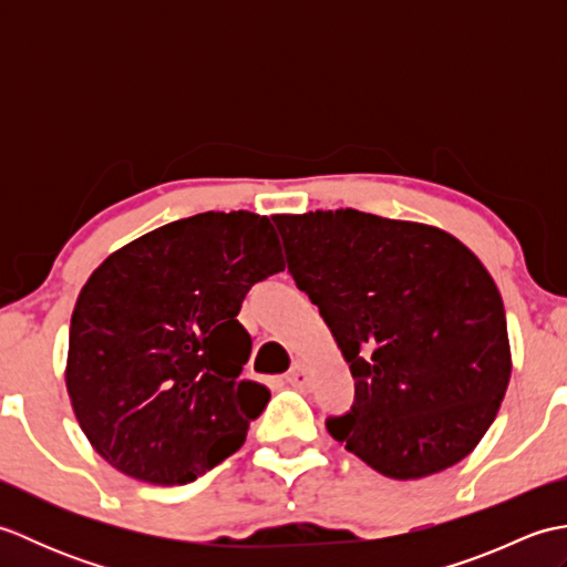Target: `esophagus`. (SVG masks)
Masks as SVG:
<instances>
[{"mask_svg":"<svg viewBox=\"0 0 567 567\" xmlns=\"http://www.w3.org/2000/svg\"><path fill=\"white\" fill-rule=\"evenodd\" d=\"M287 382L292 384V388H307L309 384V370L302 363H295L290 375H287Z\"/></svg>","mask_w":567,"mask_h":567,"instance_id":"1","label":"esophagus"}]
</instances>
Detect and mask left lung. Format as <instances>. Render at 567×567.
<instances>
[{"label": "left lung", "mask_w": 567, "mask_h": 567, "mask_svg": "<svg viewBox=\"0 0 567 567\" xmlns=\"http://www.w3.org/2000/svg\"><path fill=\"white\" fill-rule=\"evenodd\" d=\"M287 270L355 380L327 429L378 473L455 465L495 421L512 375L507 317L470 248L426 224L358 209L277 214Z\"/></svg>", "instance_id": "8db88e82"}]
</instances>
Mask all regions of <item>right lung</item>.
Listing matches in <instances>:
<instances>
[{
    "label": "right lung",
    "mask_w": 567,
    "mask_h": 567,
    "mask_svg": "<svg viewBox=\"0 0 567 567\" xmlns=\"http://www.w3.org/2000/svg\"><path fill=\"white\" fill-rule=\"evenodd\" d=\"M285 270L268 216L204 212L112 252L70 321L68 394L112 467L151 485H187L246 441L270 402L240 380L252 341L238 311Z\"/></svg>",
    "instance_id": "add662e5"
}]
</instances>
